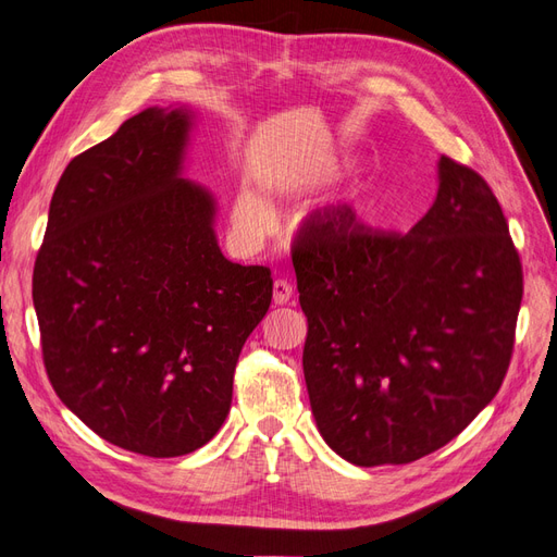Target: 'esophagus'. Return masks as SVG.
<instances>
[{
  "instance_id": "obj_1",
  "label": "esophagus",
  "mask_w": 557,
  "mask_h": 557,
  "mask_svg": "<svg viewBox=\"0 0 557 557\" xmlns=\"http://www.w3.org/2000/svg\"><path fill=\"white\" fill-rule=\"evenodd\" d=\"M271 300H274V305H288L293 300L290 283L283 281V278H276L274 281V295H271Z\"/></svg>"
}]
</instances>
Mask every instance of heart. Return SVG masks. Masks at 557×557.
Segmentation results:
<instances>
[{"instance_id": "1", "label": "heart", "mask_w": 557, "mask_h": 557, "mask_svg": "<svg viewBox=\"0 0 557 557\" xmlns=\"http://www.w3.org/2000/svg\"><path fill=\"white\" fill-rule=\"evenodd\" d=\"M302 186L300 176H286L283 182L274 184V191H295V188ZM371 206L366 200H355L351 202V220L355 224H361L366 216H369ZM234 224L240 228L246 236L252 238H262L269 226H271V214L264 208V202L257 198L252 191H240L236 202H234Z\"/></svg>"}]
</instances>
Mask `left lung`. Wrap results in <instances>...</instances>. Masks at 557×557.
<instances>
[{
  "label": "left lung",
  "mask_w": 557,
  "mask_h": 557,
  "mask_svg": "<svg viewBox=\"0 0 557 557\" xmlns=\"http://www.w3.org/2000/svg\"><path fill=\"white\" fill-rule=\"evenodd\" d=\"M409 234L314 214L293 248L302 369L321 437L361 468L404 466L460 435L504 383L522 264L482 176L440 158Z\"/></svg>",
  "instance_id": "left-lung-1"
}]
</instances>
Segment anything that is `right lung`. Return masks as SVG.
Here are the masks:
<instances>
[{
  "label": "right lung",
  "instance_id": "add662e5",
  "mask_svg": "<svg viewBox=\"0 0 557 557\" xmlns=\"http://www.w3.org/2000/svg\"><path fill=\"white\" fill-rule=\"evenodd\" d=\"M194 115L146 108L65 168L33 271L51 387L87 428L151 458L208 444L271 305V271L228 262L214 198L182 176Z\"/></svg>",
  "mask_w": 557,
  "mask_h": 557
}]
</instances>
